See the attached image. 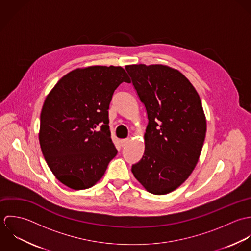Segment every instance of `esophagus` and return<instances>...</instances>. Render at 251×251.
Instances as JSON below:
<instances>
[{
  "instance_id": "34e87169",
  "label": "esophagus",
  "mask_w": 251,
  "mask_h": 251,
  "mask_svg": "<svg viewBox=\"0 0 251 251\" xmlns=\"http://www.w3.org/2000/svg\"><path fill=\"white\" fill-rule=\"evenodd\" d=\"M129 139H122V140H120V145L122 146V147H125L128 143H129Z\"/></svg>"
}]
</instances>
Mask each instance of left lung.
<instances>
[{"label":"left lung","mask_w":251,"mask_h":251,"mask_svg":"<svg viewBox=\"0 0 251 251\" xmlns=\"http://www.w3.org/2000/svg\"><path fill=\"white\" fill-rule=\"evenodd\" d=\"M125 69L149 119L145 153L132 173L149 192L165 195L180 186L198 163L206 132L200 97L177 70L144 64Z\"/></svg>","instance_id":"obj_1"}]
</instances>
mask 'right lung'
Segmentation results:
<instances>
[{"instance_id": "obj_1", "label": "right lung", "mask_w": 251, "mask_h": 251, "mask_svg": "<svg viewBox=\"0 0 251 251\" xmlns=\"http://www.w3.org/2000/svg\"><path fill=\"white\" fill-rule=\"evenodd\" d=\"M125 70L114 66L76 69L48 95L41 113L40 145L56 178L81 190L103 176L117 151L110 139L108 108Z\"/></svg>"}]
</instances>
